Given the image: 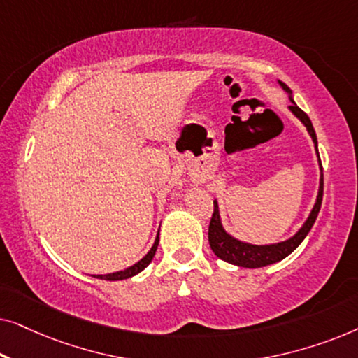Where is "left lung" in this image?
I'll return each mask as SVG.
<instances>
[{
    "label": "left lung",
    "instance_id": "obj_1",
    "mask_svg": "<svg viewBox=\"0 0 358 358\" xmlns=\"http://www.w3.org/2000/svg\"><path fill=\"white\" fill-rule=\"evenodd\" d=\"M278 83H280V86L288 92V94H292L290 87H288L285 83H282V81H278ZM290 101H292L290 110L303 122V124H305L306 130L310 131L311 138H313V141H315V146L317 150L316 134H315V129H313L310 117H308L305 112H303L300 107L293 102V99H290ZM322 185H324V182H322V176H321L320 192H317L316 203H315V207H313L310 217H308V220L301 227L300 231H298L293 238L287 239V241H282L277 244H268V246H254V244L241 243V241H238V239L229 236V234L223 229L222 223H220L218 205H217V202H213V213H212V218H210V227H208L210 248H212V251L217 254L222 261H227V262L234 264V266H239V267H248V268L266 267V266H271V264L282 261V259H285L288 254H292L298 246H300L303 239L306 238V234L310 233L313 224H315L317 213H320V210H321Z\"/></svg>",
    "mask_w": 358,
    "mask_h": 358
}]
</instances>
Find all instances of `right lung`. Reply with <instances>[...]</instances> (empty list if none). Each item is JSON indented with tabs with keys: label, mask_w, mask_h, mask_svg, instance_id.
I'll use <instances>...</instances> for the list:
<instances>
[{
	"label": "right lung",
	"mask_w": 358,
	"mask_h": 358,
	"mask_svg": "<svg viewBox=\"0 0 358 358\" xmlns=\"http://www.w3.org/2000/svg\"><path fill=\"white\" fill-rule=\"evenodd\" d=\"M158 243H159V233H158V236H156L155 244H153V248L150 249V252L146 254V256L141 259V261L136 262L135 266L125 268V271L115 272V273H107V275H94V277L96 278H104V280H124V278H130V277L136 275V273H140L146 266H148L151 261H153L156 249H158Z\"/></svg>",
	"instance_id": "add662e5"
}]
</instances>
